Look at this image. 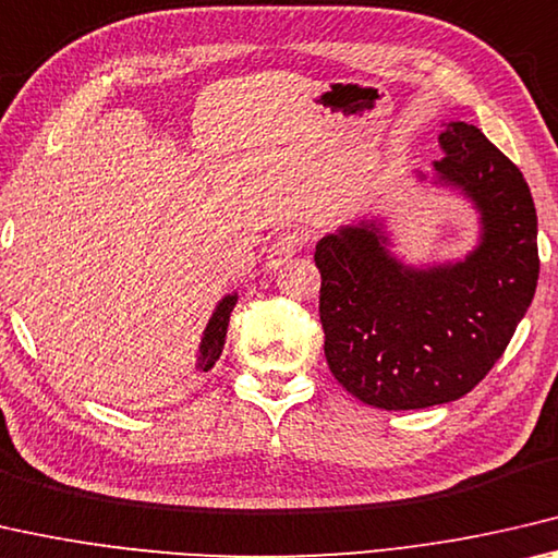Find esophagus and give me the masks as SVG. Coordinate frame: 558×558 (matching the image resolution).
<instances>
[{
  "mask_svg": "<svg viewBox=\"0 0 558 558\" xmlns=\"http://www.w3.org/2000/svg\"><path fill=\"white\" fill-rule=\"evenodd\" d=\"M301 246H304V234H299V232L279 234L277 240H274V244L269 246V252H267V267L269 269L281 267V264L294 257Z\"/></svg>",
  "mask_w": 558,
  "mask_h": 558,
  "instance_id": "obj_1",
  "label": "esophagus"
}]
</instances>
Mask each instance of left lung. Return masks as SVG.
I'll return each mask as SVG.
<instances>
[{
  "instance_id": "8db88e82",
  "label": "left lung",
  "mask_w": 558,
  "mask_h": 558,
  "mask_svg": "<svg viewBox=\"0 0 558 558\" xmlns=\"http://www.w3.org/2000/svg\"><path fill=\"white\" fill-rule=\"evenodd\" d=\"M440 145L433 182L480 213L468 257L410 267L390 252L380 217L316 244L328 368L373 408L417 410L468 396L501 359L536 291V209L524 175L477 125L447 123Z\"/></svg>"
}]
</instances>
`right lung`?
Wrapping results in <instances>:
<instances>
[{
	"instance_id": "right-lung-1",
	"label": "right lung",
	"mask_w": 558,
	"mask_h": 558,
	"mask_svg": "<svg viewBox=\"0 0 558 558\" xmlns=\"http://www.w3.org/2000/svg\"><path fill=\"white\" fill-rule=\"evenodd\" d=\"M236 304V291L234 294H227L219 304L215 306L213 316L205 326L203 341H199V351H197V371L207 373L213 365L217 363L219 353L225 349V339H227V326H230V314Z\"/></svg>"
}]
</instances>
